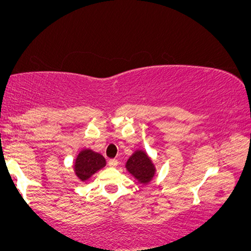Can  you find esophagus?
I'll list each match as a JSON object with an SVG mask.
<instances>
[{"mask_svg": "<svg viewBox=\"0 0 251 251\" xmlns=\"http://www.w3.org/2000/svg\"><path fill=\"white\" fill-rule=\"evenodd\" d=\"M118 160H116V159H111V160H108V166L109 167H113V168H114V167H116V166H118Z\"/></svg>", "mask_w": 251, "mask_h": 251, "instance_id": "obj_1", "label": "esophagus"}]
</instances>
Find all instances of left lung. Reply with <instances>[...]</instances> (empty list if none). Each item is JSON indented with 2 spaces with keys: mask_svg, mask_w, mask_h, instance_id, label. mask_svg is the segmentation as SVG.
<instances>
[{
  "mask_svg": "<svg viewBox=\"0 0 251 251\" xmlns=\"http://www.w3.org/2000/svg\"><path fill=\"white\" fill-rule=\"evenodd\" d=\"M126 169L139 184L147 185L153 180L156 168L153 160L144 150H136L126 162Z\"/></svg>",
  "mask_w": 251,
  "mask_h": 251,
  "instance_id": "obj_1",
  "label": "left lung"
}]
</instances>
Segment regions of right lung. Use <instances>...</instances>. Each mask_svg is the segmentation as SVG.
Wrapping results in <instances>:
<instances>
[{"mask_svg": "<svg viewBox=\"0 0 251 251\" xmlns=\"http://www.w3.org/2000/svg\"><path fill=\"white\" fill-rule=\"evenodd\" d=\"M106 166L105 157L90 149L81 150L75 157L73 169L77 179L84 183Z\"/></svg>", "mask_w": 251, "mask_h": 251, "instance_id": "add662e5", "label": "right lung"}]
</instances>
